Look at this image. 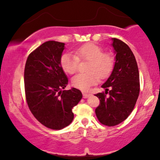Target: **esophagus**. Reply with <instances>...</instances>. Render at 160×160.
I'll return each instance as SVG.
<instances>
[{"instance_id": "1", "label": "esophagus", "mask_w": 160, "mask_h": 160, "mask_svg": "<svg viewBox=\"0 0 160 160\" xmlns=\"http://www.w3.org/2000/svg\"><path fill=\"white\" fill-rule=\"evenodd\" d=\"M82 95H83V98H89V96H90L91 94H90V93L83 92V93H82Z\"/></svg>"}]
</instances>
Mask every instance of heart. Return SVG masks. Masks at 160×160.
<instances>
[{
	"instance_id": "b5f03b06",
	"label": "heart",
	"mask_w": 160,
	"mask_h": 160,
	"mask_svg": "<svg viewBox=\"0 0 160 160\" xmlns=\"http://www.w3.org/2000/svg\"><path fill=\"white\" fill-rule=\"evenodd\" d=\"M79 60L89 61L87 67L89 72L78 74L71 78V84L81 90H87L98 82L99 78L104 79L111 74L113 66V58L103 49L94 43H86L75 50V54L64 53L60 63L64 71L72 74L78 68Z\"/></svg>"
}]
</instances>
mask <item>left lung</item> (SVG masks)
<instances>
[{
    "label": "left lung",
    "instance_id": "8db88e82",
    "mask_svg": "<svg viewBox=\"0 0 160 160\" xmlns=\"http://www.w3.org/2000/svg\"><path fill=\"white\" fill-rule=\"evenodd\" d=\"M116 55L113 71L102 87L105 94H95L100 104L95 109L97 118L102 124L113 126L123 122L132 113L140 92L139 72L135 57L127 44L112 38Z\"/></svg>",
    "mask_w": 160,
    "mask_h": 160
}]
</instances>
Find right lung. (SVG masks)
I'll use <instances>...</instances> for the list:
<instances>
[{
  "label": "right lung",
  "instance_id": "right-lung-1",
  "mask_svg": "<svg viewBox=\"0 0 160 160\" xmlns=\"http://www.w3.org/2000/svg\"><path fill=\"white\" fill-rule=\"evenodd\" d=\"M65 45L55 40L43 43L28 57L24 73L29 109L40 123L54 130L72 122V108L82 97L75 88L62 90L68 83L60 63Z\"/></svg>",
  "mask_w": 160,
  "mask_h": 160
}]
</instances>
